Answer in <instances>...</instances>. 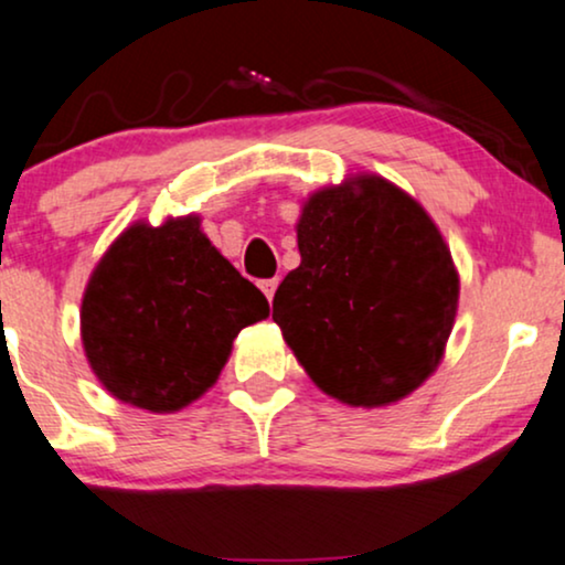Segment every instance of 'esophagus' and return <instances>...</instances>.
<instances>
[{
    "label": "esophagus",
    "instance_id": "obj_1",
    "mask_svg": "<svg viewBox=\"0 0 565 565\" xmlns=\"http://www.w3.org/2000/svg\"><path fill=\"white\" fill-rule=\"evenodd\" d=\"M276 287H278V278H266V281H260V289H263V295H266L268 302H274Z\"/></svg>",
    "mask_w": 565,
    "mask_h": 565
}]
</instances>
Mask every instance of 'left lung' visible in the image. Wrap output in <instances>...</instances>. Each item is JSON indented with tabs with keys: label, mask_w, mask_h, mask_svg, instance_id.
Listing matches in <instances>:
<instances>
[{
	"label": "left lung",
	"mask_w": 565,
	"mask_h": 565,
	"mask_svg": "<svg viewBox=\"0 0 565 565\" xmlns=\"http://www.w3.org/2000/svg\"><path fill=\"white\" fill-rule=\"evenodd\" d=\"M302 263L274 320L307 375L352 406L412 394L451 335L459 276L438 226L396 184L354 177L320 190L297 224Z\"/></svg>",
	"instance_id": "1"
}]
</instances>
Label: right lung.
Instances as JSON below:
<instances>
[{"mask_svg":"<svg viewBox=\"0 0 565 565\" xmlns=\"http://www.w3.org/2000/svg\"><path fill=\"white\" fill-rule=\"evenodd\" d=\"M268 299L232 266L200 218L135 224L109 247L83 297V347L106 391L177 412L216 383L232 341Z\"/></svg>","mask_w":565,"mask_h":565,"instance_id":"1","label":"right lung"}]
</instances>
